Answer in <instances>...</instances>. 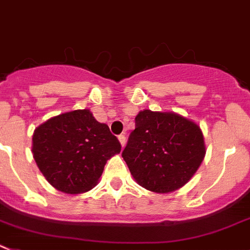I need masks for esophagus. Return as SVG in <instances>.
I'll return each mask as SVG.
<instances>
[{
	"mask_svg": "<svg viewBox=\"0 0 250 250\" xmlns=\"http://www.w3.org/2000/svg\"><path fill=\"white\" fill-rule=\"evenodd\" d=\"M118 139H120L121 146H125V142H127V139H125V134H121V136H118Z\"/></svg>",
	"mask_w": 250,
	"mask_h": 250,
	"instance_id": "esophagus-1",
	"label": "esophagus"
}]
</instances>
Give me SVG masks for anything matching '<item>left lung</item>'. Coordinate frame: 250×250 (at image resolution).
Wrapping results in <instances>:
<instances>
[{
    "instance_id": "obj_1",
    "label": "left lung",
    "mask_w": 250,
    "mask_h": 250,
    "mask_svg": "<svg viewBox=\"0 0 250 250\" xmlns=\"http://www.w3.org/2000/svg\"><path fill=\"white\" fill-rule=\"evenodd\" d=\"M206 154L200 125L175 112L141 111L122 153L138 185L157 193L191 180Z\"/></svg>"
}]
</instances>
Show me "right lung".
Masks as SVG:
<instances>
[{"label":"right lung","mask_w":250,"mask_h":250,"mask_svg":"<svg viewBox=\"0 0 250 250\" xmlns=\"http://www.w3.org/2000/svg\"><path fill=\"white\" fill-rule=\"evenodd\" d=\"M32 153L49 184L76 195L99 183L107 160L120 154L121 143L90 109H75L49 118L34 129Z\"/></svg>","instance_id":"1"}]
</instances>
